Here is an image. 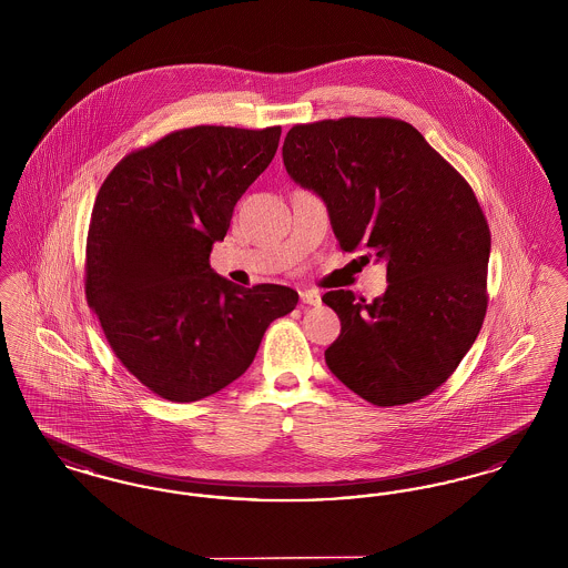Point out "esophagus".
Segmentation results:
<instances>
[{
    "label": "esophagus",
    "mask_w": 568,
    "mask_h": 568,
    "mask_svg": "<svg viewBox=\"0 0 568 568\" xmlns=\"http://www.w3.org/2000/svg\"><path fill=\"white\" fill-rule=\"evenodd\" d=\"M300 300H302L304 304H311V306L322 304V296H320V292H315V290H304V292H300Z\"/></svg>",
    "instance_id": "esophagus-1"
}]
</instances>
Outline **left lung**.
I'll use <instances>...</instances> for the list:
<instances>
[{"mask_svg":"<svg viewBox=\"0 0 568 568\" xmlns=\"http://www.w3.org/2000/svg\"><path fill=\"white\" fill-rule=\"evenodd\" d=\"M283 163L324 200L343 251L368 248L387 266L373 302L322 297L341 320L327 368L377 406L433 394L486 317L489 227L475 193L413 125L385 116L296 125Z\"/></svg>","mask_w":568,"mask_h":568,"instance_id":"8db88e82","label":"left lung"}]
</instances>
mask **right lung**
<instances>
[{
    "label": "right lung",
    "mask_w": 568,
    "mask_h": 568,
    "mask_svg": "<svg viewBox=\"0 0 568 568\" xmlns=\"http://www.w3.org/2000/svg\"><path fill=\"white\" fill-rule=\"evenodd\" d=\"M278 138L281 128L172 132L116 163L98 191L87 302L121 364L170 403L244 375L266 327L296 308L292 287H241L209 264Z\"/></svg>",
    "instance_id": "obj_1"
}]
</instances>
